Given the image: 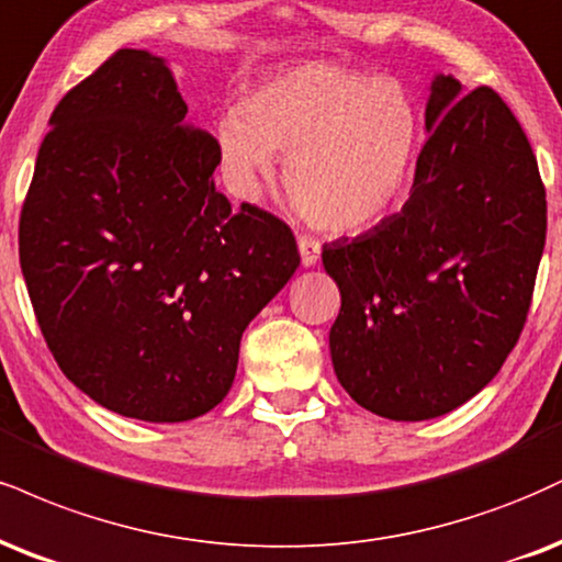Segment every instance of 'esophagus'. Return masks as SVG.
<instances>
[{
	"label": "esophagus",
	"instance_id": "1",
	"mask_svg": "<svg viewBox=\"0 0 562 562\" xmlns=\"http://www.w3.org/2000/svg\"><path fill=\"white\" fill-rule=\"evenodd\" d=\"M299 251H301V261L303 267H316L322 256V246L316 238H308V235H301L299 238Z\"/></svg>",
	"mask_w": 562,
	"mask_h": 562
}]
</instances>
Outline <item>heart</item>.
<instances>
[{
  "mask_svg": "<svg viewBox=\"0 0 562 562\" xmlns=\"http://www.w3.org/2000/svg\"><path fill=\"white\" fill-rule=\"evenodd\" d=\"M235 191L256 199L285 159L295 212L329 235L380 225L408 195L422 112L401 80L337 63H303L256 83L216 123Z\"/></svg>",
  "mask_w": 562,
  "mask_h": 562,
  "instance_id": "obj_1",
  "label": "heart"
}]
</instances>
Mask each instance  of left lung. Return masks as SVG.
I'll return each mask as SVG.
<instances>
[{
	"label": "left lung",
	"instance_id": "1",
	"mask_svg": "<svg viewBox=\"0 0 562 562\" xmlns=\"http://www.w3.org/2000/svg\"><path fill=\"white\" fill-rule=\"evenodd\" d=\"M411 199L324 243L340 288L337 380L361 408L424 422L484 390L518 342L544 251L547 199L524 127L490 86L431 80Z\"/></svg>",
	"mask_w": 562,
	"mask_h": 562
}]
</instances>
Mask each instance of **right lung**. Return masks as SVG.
Here are the masks:
<instances>
[{"label": "right lung", "instance_id": "1", "mask_svg": "<svg viewBox=\"0 0 562 562\" xmlns=\"http://www.w3.org/2000/svg\"><path fill=\"white\" fill-rule=\"evenodd\" d=\"M170 65L114 52L65 93L20 214V269L54 361L91 401L154 424L233 387L240 337L301 263L293 229L214 188Z\"/></svg>", "mask_w": 562, "mask_h": 562}]
</instances>
